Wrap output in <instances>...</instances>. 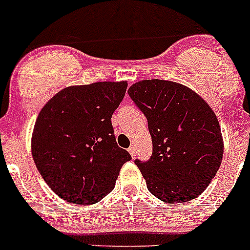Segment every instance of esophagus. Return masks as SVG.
Listing matches in <instances>:
<instances>
[{
	"instance_id": "obj_1",
	"label": "esophagus",
	"mask_w": 250,
	"mask_h": 250,
	"mask_svg": "<svg viewBox=\"0 0 250 250\" xmlns=\"http://www.w3.org/2000/svg\"><path fill=\"white\" fill-rule=\"evenodd\" d=\"M128 151H129V154H130V155H132V158H136V154H137L136 146H129Z\"/></svg>"
}]
</instances>
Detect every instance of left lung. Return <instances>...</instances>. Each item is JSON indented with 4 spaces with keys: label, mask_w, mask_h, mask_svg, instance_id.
I'll return each mask as SVG.
<instances>
[{
    "label": "left lung",
    "mask_w": 250,
    "mask_h": 250,
    "mask_svg": "<svg viewBox=\"0 0 250 250\" xmlns=\"http://www.w3.org/2000/svg\"><path fill=\"white\" fill-rule=\"evenodd\" d=\"M148 121L153 153L137 167L155 197L181 204L205 191L223 157L221 128L211 107L180 83L144 80L128 90Z\"/></svg>",
    "instance_id": "left-lung-1"
}]
</instances>
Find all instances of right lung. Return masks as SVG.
Masks as SVG:
<instances>
[{
  "mask_svg": "<svg viewBox=\"0 0 250 250\" xmlns=\"http://www.w3.org/2000/svg\"><path fill=\"white\" fill-rule=\"evenodd\" d=\"M127 83H95L58 92L42 108L32 137L34 163L49 188L78 205L101 201L114 188L125 163L111 118Z\"/></svg>",
  "mask_w": 250,
  "mask_h": 250,
  "instance_id": "obj_1",
  "label": "right lung"
}]
</instances>
